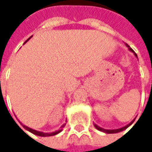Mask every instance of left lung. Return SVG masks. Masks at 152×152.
Returning <instances> with one entry per match:
<instances>
[{"label": "left lung", "instance_id": "8db88e82", "mask_svg": "<svg viewBox=\"0 0 152 152\" xmlns=\"http://www.w3.org/2000/svg\"><path fill=\"white\" fill-rule=\"evenodd\" d=\"M126 45H127L128 47H129V46L128 44H126ZM129 50H130L131 52H133V49H132V48H130V47H129ZM135 55L137 56V53H135ZM135 120H136V119H135ZM135 120H133V121H132L129 125H127V126H125V127H123V128H121V129H102V128L99 127V126H98V125H96V124H95L94 126H95V128H96L98 130H99V131H102V132H104V133H107V134H113V133H118V132H121V131H122V130L126 129L127 128H129V126L134 122V121H135Z\"/></svg>", "mask_w": 152, "mask_h": 152}]
</instances>
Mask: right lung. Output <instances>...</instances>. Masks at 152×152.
<instances>
[{
    "label": "right lung",
    "instance_id": "obj_1",
    "mask_svg": "<svg viewBox=\"0 0 152 152\" xmlns=\"http://www.w3.org/2000/svg\"><path fill=\"white\" fill-rule=\"evenodd\" d=\"M30 39H31V38H29L24 43H26ZM63 126H64V125H63ZM63 126H61V128H63ZM23 127L26 130L30 131L31 133H32V134H34V135H37V136H39V137H51V136H55V135H57L58 133H60V132L61 131V130H58V131H55V132H53V133H43V132H39V131L34 130V129H30V128H28V127H26V126H24V125H23Z\"/></svg>",
    "mask_w": 152,
    "mask_h": 152
}]
</instances>
